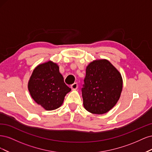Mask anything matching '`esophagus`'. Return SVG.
<instances>
[{"instance_id":"1","label":"esophagus","mask_w":152,"mask_h":152,"mask_svg":"<svg viewBox=\"0 0 152 152\" xmlns=\"http://www.w3.org/2000/svg\"><path fill=\"white\" fill-rule=\"evenodd\" d=\"M78 88V84L77 83H74L71 85V89L72 90H76Z\"/></svg>"}]
</instances>
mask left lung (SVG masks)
Here are the masks:
<instances>
[{
  "instance_id": "obj_1",
  "label": "left lung",
  "mask_w": 152,
  "mask_h": 152,
  "mask_svg": "<svg viewBox=\"0 0 152 152\" xmlns=\"http://www.w3.org/2000/svg\"><path fill=\"white\" fill-rule=\"evenodd\" d=\"M84 82L82 95L87 111L103 114L116 104L122 90V79L107 59L91 62L86 68Z\"/></svg>"
}]
</instances>
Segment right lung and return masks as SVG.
Returning a JSON list of instances; mask_svg holds the SVG:
<instances>
[{"label": "right lung", "mask_w": 152, "mask_h": 152, "mask_svg": "<svg viewBox=\"0 0 152 152\" xmlns=\"http://www.w3.org/2000/svg\"><path fill=\"white\" fill-rule=\"evenodd\" d=\"M28 87L32 98L46 110L61 107L65 96L71 91L64 82L57 64L50 61L35 68Z\"/></svg>", "instance_id": "1"}]
</instances>
